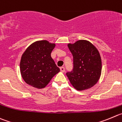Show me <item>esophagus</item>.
Returning a JSON list of instances; mask_svg holds the SVG:
<instances>
[{"label":"esophagus","instance_id":"esophagus-1","mask_svg":"<svg viewBox=\"0 0 122 122\" xmlns=\"http://www.w3.org/2000/svg\"><path fill=\"white\" fill-rule=\"evenodd\" d=\"M60 71H61V72H65V68H64V67H60Z\"/></svg>","mask_w":122,"mask_h":122}]
</instances>
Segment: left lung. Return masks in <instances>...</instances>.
I'll return each mask as SVG.
<instances>
[{"instance_id":"1","label":"left lung","mask_w":122,"mask_h":122,"mask_svg":"<svg viewBox=\"0 0 122 122\" xmlns=\"http://www.w3.org/2000/svg\"><path fill=\"white\" fill-rule=\"evenodd\" d=\"M68 47L74 59V69L66 75L74 88L82 91L92 87L100 78L102 61L96 47L87 40H78Z\"/></svg>"}]
</instances>
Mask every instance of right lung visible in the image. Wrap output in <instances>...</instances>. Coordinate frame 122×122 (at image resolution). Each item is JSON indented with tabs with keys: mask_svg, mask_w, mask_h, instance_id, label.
I'll use <instances>...</instances> for the list:
<instances>
[{
	"mask_svg": "<svg viewBox=\"0 0 122 122\" xmlns=\"http://www.w3.org/2000/svg\"><path fill=\"white\" fill-rule=\"evenodd\" d=\"M56 44L47 40L37 41L27 47L21 57V75L29 85L43 89L60 72L51 57Z\"/></svg>",
	"mask_w": 122,
	"mask_h": 122,
	"instance_id": "1",
	"label": "right lung"
}]
</instances>
